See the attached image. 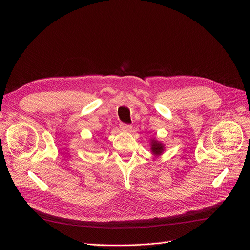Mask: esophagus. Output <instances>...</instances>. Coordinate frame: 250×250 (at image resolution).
<instances>
[{"mask_svg": "<svg viewBox=\"0 0 250 250\" xmlns=\"http://www.w3.org/2000/svg\"><path fill=\"white\" fill-rule=\"evenodd\" d=\"M120 128L124 131H130L132 129V126L130 124H126V123H120Z\"/></svg>", "mask_w": 250, "mask_h": 250, "instance_id": "esophagus-1", "label": "esophagus"}]
</instances>
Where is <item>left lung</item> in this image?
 <instances>
[{"label": "left lung", "instance_id": "obj_1", "mask_svg": "<svg viewBox=\"0 0 250 250\" xmlns=\"http://www.w3.org/2000/svg\"><path fill=\"white\" fill-rule=\"evenodd\" d=\"M151 143H152L151 144V150H152V152L154 154H161L164 150L163 144H161L160 142H156L155 140H153Z\"/></svg>", "mask_w": 250, "mask_h": 250}]
</instances>
